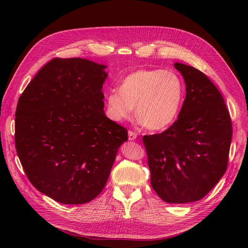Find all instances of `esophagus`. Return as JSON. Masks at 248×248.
Instances as JSON below:
<instances>
[{"label":"esophagus","instance_id":"obj_1","mask_svg":"<svg viewBox=\"0 0 248 248\" xmlns=\"http://www.w3.org/2000/svg\"><path fill=\"white\" fill-rule=\"evenodd\" d=\"M137 137H138V135L136 133H134L132 131L128 132V140H135L137 139Z\"/></svg>","mask_w":248,"mask_h":248}]
</instances>
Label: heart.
<instances>
[{
  "mask_svg": "<svg viewBox=\"0 0 248 248\" xmlns=\"http://www.w3.org/2000/svg\"><path fill=\"white\" fill-rule=\"evenodd\" d=\"M184 98V84L172 70L138 69L127 74L120 90L107 94L110 119L127 120L134 112L149 129L159 131L170 125L178 116Z\"/></svg>",
  "mask_w": 248,
  "mask_h": 248,
  "instance_id": "1",
  "label": "heart"
}]
</instances>
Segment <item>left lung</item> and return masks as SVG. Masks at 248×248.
<instances>
[{"mask_svg": "<svg viewBox=\"0 0 248 248\" xmlns=\"http://www.w3.org/2000/svg\"><path fill=\"white\" fill-rule=\"evenodd\" d=\"M174 67L186 85L178 120L142 141L153 189L167 203L184 204L202 199L224 175L232 124L224 99L209 78L183 63Z\"/></svg>", "mask_w": 248, "mask_h": 248, "instance_id": "8db88e82", "label": "left lung"}]
</instances>
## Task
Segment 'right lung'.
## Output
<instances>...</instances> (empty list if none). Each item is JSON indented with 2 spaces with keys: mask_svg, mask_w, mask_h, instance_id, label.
<instances>
[{
  "mask_svg": "<svg viewBox=\"0 0 248 248\" xmlns=\"http://www.w3.org/2000/svg\"><path fill=\"white\" fill-rule=\"evenodd\" d=\"M107 65L54 58L20 96L15 120L18 157L32 185L62 204L100 194L127 131L104 113Z\"/></svg>",
  "mask_w": 248,
  "mask_h": 248,
  "instance_id": "right-lung-1",
  "label": "right lung"
}]
</instances>
